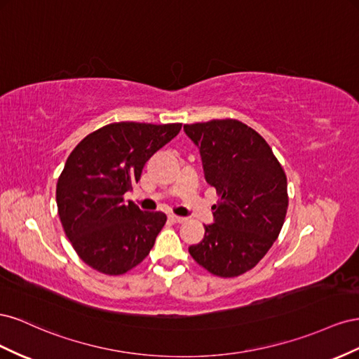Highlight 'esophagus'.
Listing matches in <instances>:
<instances>
[{"label": "esophagus", "mask_w": 359, "mask_h": 359, "mask_svg": "<svg viewBox=\"0 0 359 359\" xmlns=\"http://www.w3.org/2000/svg\"><path fill=\"white\" fill-rule=\"evenodd\" d=\"M168 218L172 221V222H185L187 218L185 217H177V215H168Z\"/></svg>", "instance_id": "obj_1"}]
</instances>
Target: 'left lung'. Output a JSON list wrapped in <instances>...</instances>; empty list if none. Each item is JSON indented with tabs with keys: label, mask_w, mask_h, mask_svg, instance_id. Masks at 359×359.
<instances>
[{
	"label": "left lung",
	"mask_w": 359,
	"mask_h": 359,
	"mask_svg": "<svg viewBox=\"0 0 359 359\" xmlns=\"http://www.w3.org/2000/svg\"><path fill=\"white\" fill-rule=\"evenodd\" d=\"M197 146L204 179L217 189L213 224L191 245L192 259L210 273L231 278L252 269L278 238L289 206L287 179L257 132L238 120L183 126Z\"/></svg>",
	"instance_id": "left-lung-1"
}]
</instances>
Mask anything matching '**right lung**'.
<instances>
[{"label": "right lung", "mask_w": 359, "mask_h": 359, "mask_svg": "<svg viewBox=\"0 0 359 359\" xmlns=\"http://www.w3.org/2000/svg\"><path fill=\"white\" fill-rule=\"evenodd\" d=\"M180 128V123H111L87 135L69 155L57 182L58 215L72 247L93 269L121 275L153 248L165 213L142 212L123 197L138 183L146 162Z\"/></svg>", "instance_id": "add662e5"}]
</instances>
